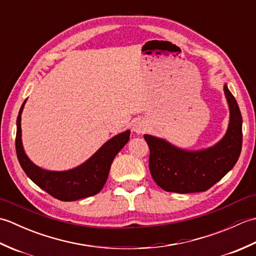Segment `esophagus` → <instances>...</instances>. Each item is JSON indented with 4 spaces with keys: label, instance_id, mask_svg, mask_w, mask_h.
<instances>
[{
    "label": "esophagus",
    "instance_id": "1",
    "mask_svg": "<svg viewBox=\"0 0 256 256\" xmlns=\"http://www.w3.org/2000/svg\"><path fill=\"white\" fill-rule=\"evenodd\" d=\"M146 130V124L142 120H136V121H134L133 123V131L138 134H140L145 132Z\"/></svg>",
    "mask_w": 256,
    "mask_h": 256
}]
</instances>
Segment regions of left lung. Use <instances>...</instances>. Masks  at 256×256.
<instances>
[{
  "instance_id": "1",
  "label": "left lung",
  "mask_w": 256,
  "mask_h": 256,
  "mask_svg": "<svg viewBox=\"0 0 256 256\" xmlns=\"http://www.w3.org/2000/svg\"><path fill=\"white\" fill-rule=\"evenodd\" d=\"M224 94L230 106V124L224 138L214 148L187 152L164 140L144 135L150 148V175L165 192H206L236 165L242 150V116L236 98L226 86Z\"/></svg>"
}]
</instances>
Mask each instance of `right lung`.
I'll list each match as a JSON object with an SVG mask.
<instances>
[{
  "label": "right lung",
  "mask_w": 256,
  "mask_h": 256,
  "mask_svg": "<svg viewBox=\"0 0 256 256\" xmlns=\"http://www.w3.org/2000/svg\"><path fill=\"white\" fill-rule=\"evenodd\" d=\"M26 100L18 112L15 148L20 164L25 174L54 198L62 201H74L94 196L104 186L111 164L123 146L128 142L130 131L111 138L84 164L67 172L44 170L28 160L23 150L20 138V114Z\"/></svg>",
  "instance_id": "1"
}]
</instances>
